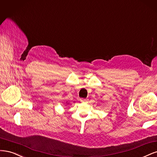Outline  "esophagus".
Listing matches in <instances>:
<instances>
[{
  "mask_svg": "<svg viewBox=\"0 0 157 157\" xmlns=\"http://www.w3.org/2000/svg\"><path fill=\"white\" fill-rule=\"evenodd\" d=\"M88 101V99H87V98H81V102H87Z\"/></svg>",
  "mask_w": 157,
  "mask_h": 157,
  "instance_id": "1",
  "label": "esophagus"
}]
</instances>
